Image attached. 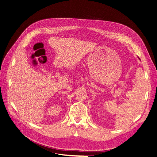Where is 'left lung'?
<instances>
[{"mask_svg":"<svg viewBox=\"0 0 157 157\" xmlns=\"http://www.w3.org/2000/svg\"><path fill=\"white\" fill-rule=\"evenodd\" d=\"M139 59H140V58H139Z\"/></svg>","mask_w":157,"mask_h":157,"instance_id":"1","label":"left lung"}]
</instances>
